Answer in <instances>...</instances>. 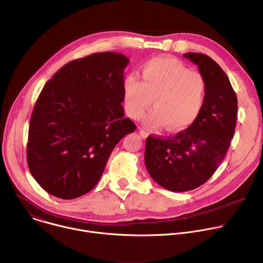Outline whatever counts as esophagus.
<instances>
[{"mask_svg": "<svg viewBox=\"0 0 263 263\" xmlns=\"http://www.w3.org/2000/svg\"><path fill=\"white\" fill-rule=\"evenodd\" d=\"M139 134H140V136L142 138H145L147 136V132L145 130H143V129H139Z\"/></svg>", "mask_w": 263, "mask_h": 263, "instance_id": "34e87169", "label": "esophagus"}]
</instances>
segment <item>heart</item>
Masks as SVG:
<instances>
[{
    "instance_id": "heart-1",
    "label": "heart",
    "mask_w": 263,
    "mask_h": 263,
    "mask_svg": "<svg viewBox=\"0 0 263 263\" xmlns=\"http://www.w3.org/2000/svg\"><path fill=\"white\" fill-rule=\"evenodd\" d=\"M140 79L129 74L123 84L125 109L128 116L139 120L149 107L153 109L144 123L180 131L192 125L202 109L206 84L199 72L190 71L172 58H154L140 68Z\"/></svg>"
}]
</instances>
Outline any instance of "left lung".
<instances>
[{"mask_svg":"<svg viewBox=\"0 0 263 263\" xmlns=\"http://www.w3.org/2000/svg\"><path fill=\"white\" fill-rule=\"evenodd\" d=\"M183 56L198 65L205 81L202 109L195 122L177 135L148 136L144 151L149 176L176 193L193 191L214 174L230 146L237 118V98L226 72L207 55Z\"/></svg>","mask_w":263,"mask_h":263,"instance_id":"1","label":"left lung"}]
</instances>
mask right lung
<instances>
[{"label": "right lung", "instance_id": "1", "mask_svg": "<svg viewBox=\"0 0 263 263\" xmlns=\"http://www.w3.org/2000/svg\"><path fill=\"white\" fill-rule=\"evenodd\" d=\"M120 53H95L63 65L44 86L29 126L27 161L43 189L70 200L99 182L116 145L135 124L125 118Z\"/></svg>", "mask_w": 263, "mask_h": 263}]
</instances>
